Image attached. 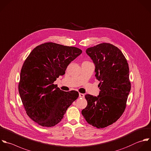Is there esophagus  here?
I'll return each instance as SVG.
<instances>
[{
    "instance_id": "1",
    "label": "esophagus",
    "mask_w": 151,
    "mask_h": 151,
    "mask_svg": "<svg viewBox=\"0 0 151 151\" xmlns=\"http://www.w3.org/2000/svg\"><path fill=\"white\" fill-rule=\"evenodd\" d=\"M79 98H84V97H85V95H84L83 93H79Z\"/></svg>"
}]
</instances>
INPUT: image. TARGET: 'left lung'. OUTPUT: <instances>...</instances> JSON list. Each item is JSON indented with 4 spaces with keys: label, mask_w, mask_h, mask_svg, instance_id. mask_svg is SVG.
<instances>
[{
    "label": "left lung",
    "mask_w": 151,
    "mask_h": 151,
    "mask_svg": "<svg viewBox=\"0 0 151 151\" xmlns=\"http://www.w3.org/2000/svg\"><path fill=\"white\" fill-rule=\"evenodd\" d=\"M95 65V76L100 81L99 96L86 95L88 102L82 114L87 122L104 128L115 122L123 114L131 91L127 59L115 46L102 43L86 50Z\"/></svg>",
    "instance_id": "1"
}]
</instances>
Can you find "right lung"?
Masks as SVG:
<instances>
[{
    "label": "right lung",
    "instance_id": "right-lung-1",
    "mask_svg": "<svg viewBox=\"0 0 151 151\" xmlns=\"http://www.w3.org/2000/svg\"><path fill=\"white\" fill-rule=\"evenodd\" d=\"M82 52L76 47L47 42L34 48L24 60L19 92L27 115L39 125L58 124L78 98L77 91L64 92L53 83Z\"/></svg>",
    "mask_w": 151,
    "mask_h": 151
}]
</instances>
